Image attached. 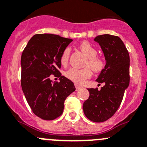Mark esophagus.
<instances>
[{"mask_svg":"<svg viewBox=\"0 0 147 147\" xmlns=\"http://www.w3.org/2000/svg\"><path fill=\"white\" fill-rule=\"evenodd\" d=\"M75 88H76V91H79V90H80L82 88V86L78 85V84H75Z\"/></svg>","mask_w":147,"mask_h":147,"instance_id":"1","label":"esophagus"}]
</instances>
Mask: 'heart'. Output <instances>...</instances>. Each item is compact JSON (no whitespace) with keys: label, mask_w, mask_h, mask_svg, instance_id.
<instances>
[{"label":"heart","mask_w":147,"mask_h":147,"mask_svg":"<svg viewBox=\"0 0 147 147\" xmlns=\"http://www.w3.org/2000/svg\"><path fill=\"white\" fill-rule=\"evenodd\" d=\"M79 47L82 52L86 55L88 61L86 62V65L91 67L92 70L96 72H100L104 68V61L100 57L97 56V51L92 45H91L87 41L81 42L79 45ZM70 53V49L67 47L62 53L60 58L61 64L63 66H66L68 64L69 58ZM67 78L72 80L75 83L81 84L85 81L87 78H89L92 75V71L89 67H85L83 69H78L72 67L65 73Z\"/></svg>","instance_id":"1"}]
</instances>
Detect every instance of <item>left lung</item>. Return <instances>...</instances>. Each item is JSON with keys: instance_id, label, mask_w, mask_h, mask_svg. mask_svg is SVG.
I'll list each match as a JSON object with an SVG mask.
<instances>
[{"instance_id": "left-lung-1", "label": "left lung", "mask_w": 147, "mask_h": 147, "mask_svg": "<svg viewBox=\"0 0 147 147\" xmlns=\"http://www.w3.org/2000/svg\"><path fill=\"white\" fill-rule=\"evenodd\" d=\"M105 55L106 64L96 81L104 83L101 89L88 88L89 96L84 102V114L94 122H102L113 116L122 101L125 91L129 83V55L125 44L117 36H97Z\"/></svg>"}]
</instances>
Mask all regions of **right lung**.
Wrapping results in <instances>:
<instances>
[{"mask_svg":"<svg viewBox=\"0 0 147 147\" xmlns=\"http://www.w3.org/2000/svg\"><path fill=\"white\" fill-rule=\"evenodd\" d=\"M72 41L51 34H36L21 56V86L33 113L44 120H53L64 111V101L75 91L74 83L61 74L60 58ZM51 74L60 81L52 83Z\"/></svg>","mask_w":147,"mask_h":147,"instance_id":"add662e5","label":"right lung"}]
</instances>
